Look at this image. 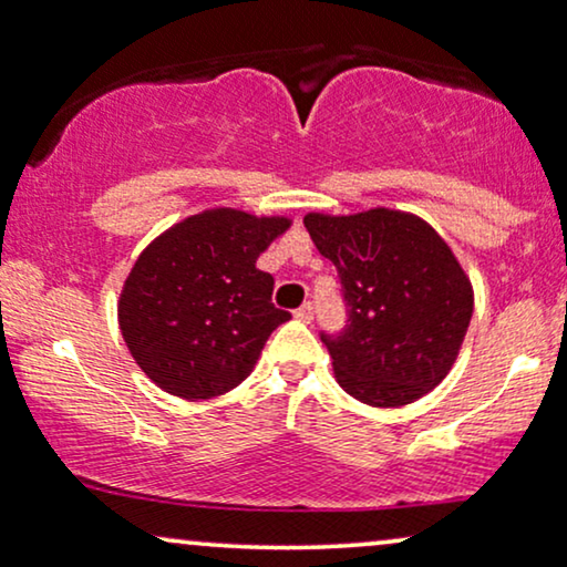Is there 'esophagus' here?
Returning a JSON list of instances; mask_svg holds the SVG:
<instances>
[{
  "label": "esophagus",
  "mask_w": 567,
  "mask_h": 567,
  "mask_svg": "<svg viewBox=\"0 0 567 567\" xmlns=\"http://www.w3.org/2000/svg\"><path fill=\"white\" fill-rule=\"evenodd\" d=\"M296 319L298 321H306V323H311L313 321V306L311 303H303L296 311Z\"/></svg>",
  "instance_id": "34e87169"
}]
</instances>
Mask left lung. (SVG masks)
I'll list each match as a JSON object with an SVG mask.
<instances>
[{
    "label": "left lung",
    "mask_w": 567,
    "mask_h": 567,
    "mask_svg": "<svg viewBox=\"0 0 567 567\" xmlns=\"http://www.w3.org/2000/svg\"><path fill=\"white\" fill-rule=\"evenodd\" d=\"M321 256L334 264L350 323L321 337L334 379L371 406L417 402L446 379L474 311L472 279L422 217L373 207L303 217Z\"/></svg>",
    "instance_id": "1"
}]
</instances>
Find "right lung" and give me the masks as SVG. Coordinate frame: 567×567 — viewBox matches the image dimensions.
I'll return each mask as SVG.
<instances>
[{
  "mask_svg": "<svg viewBox=\"0 0 567 567\" xmlns=\"http://www.w3.org/2000/svg\"><path fill=\"white\" fill-rule=\"evenodd\" d=\"M292 225L285 215L213 207L163 230L137 256L118 296L132 358L173 396L213 399L248 379L288 311L256 259Z\"/></svg>",
  "mask_w": 567,
  "mask_h": 567,
  "instance_id": "obj_1",
  "label": "right lung"
}]
</instances>
